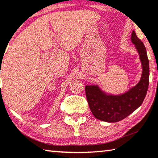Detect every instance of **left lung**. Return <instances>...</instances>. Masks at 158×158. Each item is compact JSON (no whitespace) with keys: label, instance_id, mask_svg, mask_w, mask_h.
Here are the masks:
<instances>
[{"label":"left lung","instance_id":"obj_1","mask_svg":"<svg viewBox=\"0 0 158 158\" xmlns=\"http://www.w3.org/2000/svg\"><path fill=\"white\" fill-rule=\"evenodd\" d=\"M131 42L137 49L142 66V75L137 84L121 94L104 91L98 84L85 85V94L92 114L96 118L106 122L124 119L142 105L149 85L150 66L146 48L135 31Z\"/></svg>","mask_w":158,"mask_h":158}]
</instances>
